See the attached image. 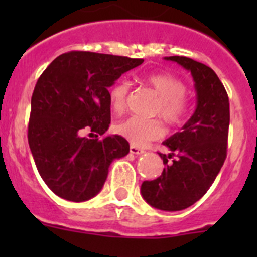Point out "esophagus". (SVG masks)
<instances>
[{
  "mask_svg": "<svg viewBox=\"0 0 257 257\" xmlns=\"http://www.w3.org/2000/svg\"><path fill=\"white\" fill-rule=\"evenodd\" d=\"M130 152L133 154H143L145 151L143 148H140V147H136V145H131Z\"/></svg>",
  "mask_w": 257,
  "mask_h": 257,
  "instance_id": "esophagus-1",
  "label": "esophagus"
}]
</instances>
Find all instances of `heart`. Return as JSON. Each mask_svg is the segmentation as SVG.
I'll list each match as a JSON object with an SVG mask.
<instances>
[{
	"mask_svg": "<svg viewBox=\"0 0 257 257\" xmlns=\"http://www.w3.org/2000/svg\"><path fill=\"white\" fill-rule=\"evenodd\" d=\"M149 87L158 95V103L154 106L153 113L160 115L170 126H179L187 118L189 112L185 92L187 86L178 77L167 73L149 74L143 79ZM109 103L115 113L123 112L128 97V83L118 81L109 88ZM113 130L117 135L127 139L134 145L148 144L149 142L161 139L165 135V127L157 118L130 117L114 124Z\"/></svg>",
	"mask_w": 257,
	"mask_h": 257,
	"instance_id": "obj_1",
	"label": "heart"
}]
</instances>
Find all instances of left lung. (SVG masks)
<instances>
[{"mask_svg":"<svg viewBox=\"0 0 257 257\" xmlns=\"http://www.w3.org/2000/svg\"><path fill=\"white\" fill-rule=\"evenodd\" d=\"M194 79L197 108L189 121L163 142L165 169L160 178L142 184V196L154 208L180 211L205 196L226 158L230 112L226 90L207 65L185 56H169Z\"/></svg>","mask_w":257,"mask_h":257,"instance_id":"left-lung-1","label":"left lung"}]
</instances>
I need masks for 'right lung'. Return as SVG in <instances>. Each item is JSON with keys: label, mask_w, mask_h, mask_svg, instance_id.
Listing matches in <instances>:
<instances>
[{"label": "right lung", "mask_w": 257, "mask_h": 257, "mask_svg": "<svg viewBox=\"0 0 257 257\" xmlns=\"http://www.w3.org/2000/svg\"><path fill=\"white\" fill-rule=\"evenodd\" d=\"M144 59L90 51L59 55L44 70L31 100L28 143L36 167L56 196L72 202L100 192L113 160L130 152L119 135L99 140L110 123L108 87Z\"/></svg>", "instance_id": "right-lung-1"}]
</instances>
